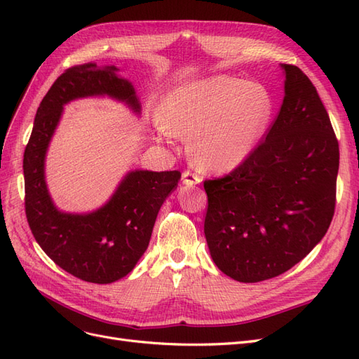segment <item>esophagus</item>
<instances>
[{
  "instance_id": "esophagus-1",
  "label": "esophagus",
  "mask_w": 359,
  "mask_h": 359,
  "mask_svg": "<svg viewBox=\"0 0 359 359\" xmlns=\"http://www.w3.org/2000/svg\"><path fill=\"white\" fill-rule=\"evenodd\" d=\"M201 181L202 178L198 173H193L190 170H186L182 173V184H186V186H194V184H199Z\"/></svg>"
}]
</instances>
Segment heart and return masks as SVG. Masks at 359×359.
I'll return each mask as SVG.
<instances>
[{
  "instance_id": "heart-1",
  "label": "heart",
  "mask_w": 359,
  "mask_h": 359,
  "mask_svg": "<svg viewBox=\"0 0 359 359\" xmlns=\"http://www.w3.org/2000/svg\"><path fill=\"white\" fill-rule=\"evenodd\" d=\"M273 109L265 86L217 76L168 93L157 106L156 119L163 132L193 136L190 148L199 166L229 172L253 153Z\"/></svg>"
}]
</instances>
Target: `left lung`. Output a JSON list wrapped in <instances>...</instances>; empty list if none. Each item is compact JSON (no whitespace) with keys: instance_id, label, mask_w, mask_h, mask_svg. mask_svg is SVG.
I'll list each match as a JSON object with an SVG mask.
<instances>
[{"instance_id":"1","label":"left lung","mask_w":359,"mask_h":359,"mask_svg":"<svg viewBox=\"0 0 359 359\" xmlns=\"http://www.w3.org/2000/svg\"><path fill=\"white\" fill-rule=\"evenodd\" d=\"M285 99L248 158L206 180L203 232L222 273L257 283L286 273L327 233L335 210L339 140L316 86L283 64Z\"/></svg>"}]
</instances>
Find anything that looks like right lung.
<instances>
[{
  "label": "right lung",
  "instance_id": "1",
  "mask_svg": "<svg viewBox=\"0 0 359 359\" xmlns=\"http://www.w3.org/2000/svg\"><path fill=\"white\" fill-rule=\"evenodd\" d=\"M88 62L64 72L39 106L24 153L25 214L36 241L53 262L83 281L107 285L126 277L149 244L160 206L177 189L180 170H133L114 196L90 214H67L53 205L45 181V157L62 106L81 97L109 95L135 112L140 104L133 85Z\"/></svg>",
  "mask_w": 359,
  "mask_h": 359
}]
</instances>
